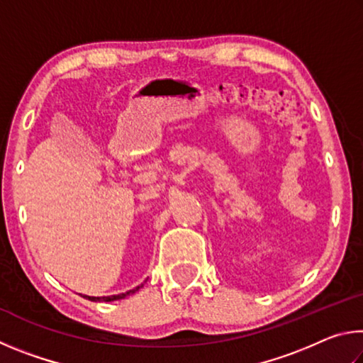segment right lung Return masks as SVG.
Returning a JSON list of instances; mask_svg holds the SVG:
<instances>
[{
	"instance_id": "1",
	"label": "right lung",
	"mask_w": 363,
	"mask_h": 363,
	"mask_svg": "<svg viewBox=\"0 0 363 363\" xmlns=\"http://www.w3.org/2000/svg\"><path fill=\"white\" fill-rule=\"evenodd\" d=\"M144 285H140V286H136V288H133V290H130V291H126V293H121V294H113V296H104V298H94V296H83V298H88L89 301H115V299H123V298H126L128 294H133V293H136L139 288H143Z\"/></svg>"
}]
</instances>
